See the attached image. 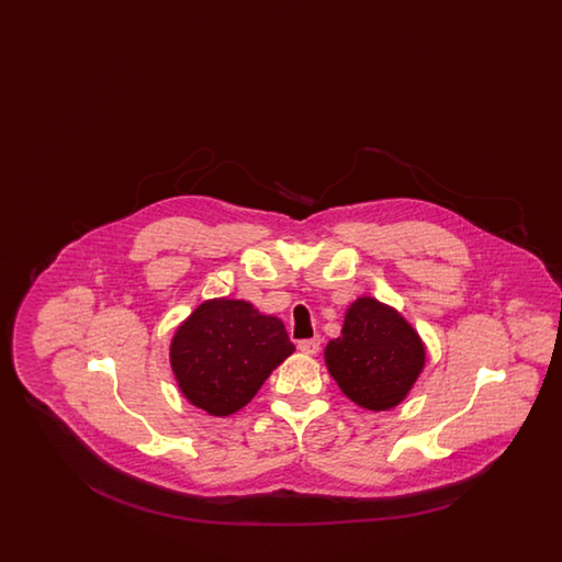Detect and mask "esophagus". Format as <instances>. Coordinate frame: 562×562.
Here are the masks:
<instances>
[{
	"label": "esophagus",
	"instance_id": "esophagus-1",
	"mask_svg": "<svg viewBox=\"0 0 562 562\" xmlns=\"http://www.w3.org/2000/svg\"><path fill=\"white\" fill-rule=\"evenodd\" d=\"M321 337H314V339H301L299 344H296V348L301 349L303 353H318L321 351Z\"/></svg>",
	"mask_w": 562,
	"mask_h": 562
}]
</instances>
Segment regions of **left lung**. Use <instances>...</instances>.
Listing matches in <instances>:
<instances>
[{"mask_svg":"<svg viewBox=\"0 0 562 562\" xmlns=\"http://www.w3.org/2000/svg\"><path fill=\"white\" fill-rule=\"evenodd\" d=\"M326 367L349 401L387 411L404 401L426 364V348L401 314L376 299L349 305L341 335L324 349Z\"/></svg>","mask_w":562,"mask_h":562,"instance_id":"left-lung-1","label":"left lung"}]
</instances>
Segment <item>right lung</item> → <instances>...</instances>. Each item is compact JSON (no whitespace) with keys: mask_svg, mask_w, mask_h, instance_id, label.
I'll return each mask as SVG.
<instances>
[{"mask_svg":"<svg viewBox=\"0 0 562 562\" xmlns=\"http://www.w3.org/2000/svg\"><path fill=\"white\" fill-rule=\"evenodd\" d=\"M294 351L276 316L248 301L213 299L183 322L170 344V364L191 404L227 417L252 401L271 371Z\"/></svg>","mask_w":562,"mask_h":562,"instance_id":"1","label":"right lung"}]
</instances>
